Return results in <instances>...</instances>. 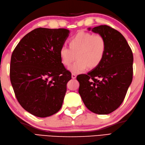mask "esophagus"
<instances>
[{"mask_svg":"<svg viewBox=\"0 0 145 145\" xmlns=\"http://www.w3.org/2000/svg\"><path fill=\"white\" fill-rule=\"evenodd\" d=\"M76 78V74L74 73H72V79H75Z\"/></svg>","mask_w":145,"mask_h":145,"instance_id":"34e87169","label":"esophagus"}]
</instances>
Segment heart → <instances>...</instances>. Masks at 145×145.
<instances>
[{"label":"heart","instance_id":"b5f03b06","mask_svg":"<svg viewBox=\"0 0 145 145\" xmlns=\"http://www.w3.org/2000/svg\"><path fill=\"white\" fill-rule=\"evenodd\" d=\"M69 47L60 49L61 63L65 67H69L76 58L77 61L69 69L78 73L88 67L95 69L101 64L106 52V43L102 35L80 31L69 40Z\"/></svg>","mask_w":145,"mask_h":145}]
</instances>
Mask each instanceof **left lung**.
Returning a JSON list of instances; mask_svg holds the SVG:
<instances>
[{
	"instance_id": "left-lung-1",
	"label": "left lung",
	"mask_w": 145,
	"mask_h": 145,
	"mask_svg": "<svg viewBox=\"0 0 145 145\" xmlns=\"http://www.w3.org/2000/svg\"><path fill=\"white\" fill-rule=\"evenodd\" d=\"M91 31L105 38L106 52L97 67L76 77L80 83L78 91L90 111L108 114L122 104L131 83L133 55L126 40L117 30L100 25Z\"/></svg>"
}]
</instances>
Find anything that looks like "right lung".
<instances>
[{"mask_svg": "<svg viewBox=\"0 0 145 145\" xmlns=\"http://www.w3.org/2000/svg\"><path fill=\"white\" fill-rule=\"evenodd\" d=\"M69 33L64 28H36L21 40L12 54L10 80L15 96L35 116H50L62 105L71 73L62 64L59 51Z\"/></svg>", "mask_w": 145, "mask_h": 145, "instance_id": "right-lung-1", "label": "right lung"}]
</instances>
